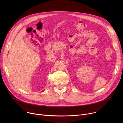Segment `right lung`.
I'll use <instances>...</instances> for the list:
<instances>
[{
    "label": "right lung",
    "mask_w": 123,
    "mask_h": 123,
    "mask_svg": "<svg viewBox=\"0 0 123 123\" xmlns=\"http://www.w3.org/2000/svg\"><path fill=\"white\" fill-rule=\"evenodd\" d=\"M44 91V90H43V91H41V92H43Z\"/></svg>",
    "instance_id": "1"
}]
</instances>
